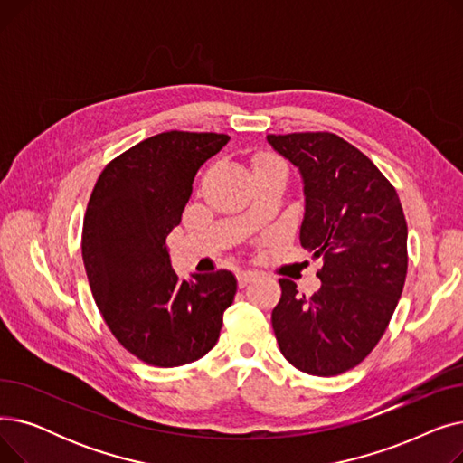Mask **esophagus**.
Masks as SVG:
<instances>
[{
  "instance_id": "34e87169",
  "label": "esophagus",
  "mask_w": 463,
  "mask_h": 463,
  "mask_svg": "<svg viewBox=\"0 0 463 463\" xmlns=\"http://www.w3.org/2000/svg\"><path fill=\"white\" fill-rule=\"evenodd\" d=\"M257 272H240L236 278H238V287L241 288V287H246L248 283H251V281H255L257 279Z\"/></svg>"
}]
</instances>
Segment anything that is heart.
<instances>
[{
    "label": "heart",
    "mask_w": 463,
    "mask_h": 463,
    "mask_svg": "<svg viewBox=\"0 0 463 463\" xmlns=\"http://www.w3.org/2000/svg\"><path fill=\"white\" fill-rule=\"evenodd\" d=\"M270 161H278V159H266L264 163H270Z\"/></svg>",
    "instance_id": "b5f03b06"
}]
</instances>
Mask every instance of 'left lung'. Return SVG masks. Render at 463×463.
<instances>
[{"label": "left lung", "instance_id": "1", "mask_svg": "<svg viewBox=\"0 0 463 463\" xmlns=\"http://www.w3.org/2000/svg\"><path fill=\"white\" fill-rule=\"evenodd\" d=\"M304 182L300 244L323 259L321 288L298 297L279 279L272 326L281 354L304 373L332 377L379 344L407 276V223L394 185L334 133L266 137Z\"/></svg>", "mask_w": 463, "mask_h": 463}]
</instances>
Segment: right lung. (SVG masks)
I'll return each instance as SVG.
<instances>
[{"label":"right lung","mask_w":463,"mask_h":463,"mask_svg":"<svg viewBox=\"0 0 463 463\" xmlns=\"http://www.w3.org/2000/svg\"><path fill=\"white\" fill-rule=\"evenodd\" d=\"M229 138L187 131L146 138L105 166L86 208L82 259L93 300L118 342L157 368L203 358L236 295L229 270L180 279L165 244L197 170Z\"/></svg>","instance_id":"1"}]
</instances>
